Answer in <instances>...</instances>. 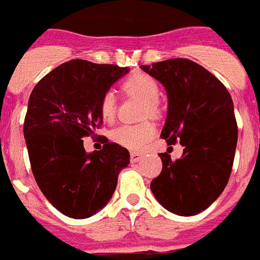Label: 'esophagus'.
<instances>
[{
    "mask_svg": "<svg viewBox=\"0 0 260 260\" xmlns=\"http://www.w3.org/2000/svg\"><path fill=\"white\" fill-rule=\"evenodd\" d=\"M141 159V154L136 152H132L131 153V161L132 162H139Z\"/></svg>",
    "mask_w": 260,
    "mask_h": 260,
    "instance_id": "34e87169",
    "label": "esophagus"
}]
</instances>
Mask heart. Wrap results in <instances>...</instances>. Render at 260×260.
<instances>
[{
    "instance_id": "obj_1",
    "label": "heart",
    "mask_w": 260,
    "mask_h": 260,
    "mask_svg": "<svg viewBox=\"0 0 260 260\" xmlns=\"http://www.w3.org/2000/svg\"><path fill=\"white\" fill-rule=\"evenodd\" d=\"M121 89L128 95L143 99V115H155L158 112L157 99L159 96V86L157 81L145 73L131 74L123 81ZM99 111L103 120L112 121L116 115V96L112 91H106L99 101ZM155 127L152 121L144 120L137 124H124L115 128L110 133V139L117 145L131 150H140L154 137Z\"/></svg>"
}]
</instances>
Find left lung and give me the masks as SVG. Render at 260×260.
Returning <instances> with one entry per match:
<instances>
[{
	"mask_svg": "<svg viewBox=\"0 0 260 260\" xmlns=\"http://www.w3.org/2000/svg\"><path fill=\"white\" fill-rule=\"evenodd\" d=\"M141 69L168 92L161 137L169 145L179 143L184 148L177 161L168 153L158 154L162 171L150 189L171 213L193 216L222 193L230 178L238 139L233 101L218 78L187 58L141 65Z\"/></svg>",
	"mask_w": 260,
	"mask_h": 260,
	"instance_id": "8db88e82",
	"label": "left lung"
}]
</instances>
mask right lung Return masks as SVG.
<instances>
[{"label":"right lung","mask_w":260,"mask_h":260,"mask_svg":"<svg viewBox=\"0 0 260 260\" xmlns=\"http://www.w3.org/2000/svg\"><path fill=\"white\" fill-rule=\"evenodd\" d=\"M129 72L117 65L71 60L36 83L24 117L31 170L43 195L62 214L87 218L115 192L129 152L115 143L85 152L83 137L102 124L99 101Z\"/></svg>","instance_id":"obj_1"}]
</instances>
